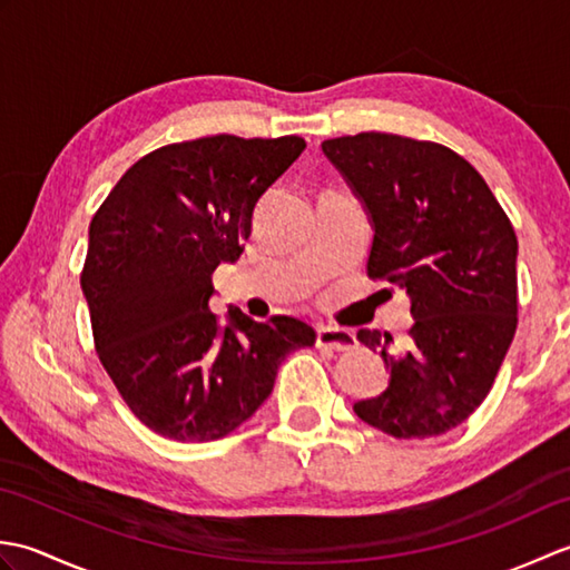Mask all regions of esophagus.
<instances>
[{"instance_id":"esophagus-1","label":"esophagus","mask_w":570,"mask_h":570,"mask_svg":"<svg viewBox=\"0 0 570 570\" xmlns=\"http://www.w3.org/2000/svg\"><path fill=\"white\" fill-rule=\"evenodd\" d=\"M316 345L331 353H345L355 347V335L345 328H333V325H321L316 333Z\"/></svg>"}]
</instances>
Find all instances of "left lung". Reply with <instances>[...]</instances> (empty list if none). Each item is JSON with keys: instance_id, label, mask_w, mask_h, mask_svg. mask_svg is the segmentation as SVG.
<instances>
[{"instance_id": "left-lung-1", "label": "left lung", "mask_w": 570, "mask_h": 570, "mask_svg": "<svg viewBox=\"0 0 570 570\" xmlns=\"http://www.w3.org/2000/svg\"><path fill=\"white\" fill-rule=\"evenodd\" d=\"M374 225L367 276L406 288V343L360 331L390 370L355 414L394 439L460 426L490 394L517 331V235L475 168L443 144L384 131L323 141Z\"/></svg>"}]
</instances>
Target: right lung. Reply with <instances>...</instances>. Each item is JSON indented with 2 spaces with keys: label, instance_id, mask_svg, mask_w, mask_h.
Masks as SVG:
<instances>
[{
  "label": "right lung",
  "instance_id": "add662e5",
  "mask_svg": "<svg viewBox=\"0 0 570 570\" xmlns=\"http://www.w3.org/2000/svg\"><path fill=\"white\" fill-rule=\"evenodd\" d=\"M306 141L215 135L168 144L127 168L92 215L80 272L92 341L119 396L171 441H217L272 394L282 360L316 343L292 316L210 311L213 272L235 262L254 205Z\"/></svg>",
  "mask_w": 570,
  "mask_h": 570
}]
</instances>
